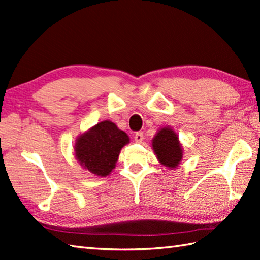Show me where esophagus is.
I'll return each instance as SVG.
<instances>
[{"instance_id":"1","label":"esophagus","mask_w":260,"mask_h":260,"mask_svg":"<svg viewBox=\"0 0 260 260\" xmlns=\"http://www.w3.org/2000/svg\"><path fill=\"white\" fill-rule=\"evenodd\" d=\"M134 140L136 143H142V141L144 140V135H143V132H137L134 136Z\"/></svg>"}]
</instances>
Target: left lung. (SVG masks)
<instances>
[{
	"instance_id": "8db88e82",
	"label": "left lung",
	"mask_w": 260,
	"mask_h": 260,
	"mask_svg": "<svg viewBox=\"0 0 260 260\" xmlns=\"http://www.w3.org/2000/svg\"><path fill=\"white\" fill-rule=\"evenodd\" d=\"M152 146L158 162L171 170L178 167L183 157L179 137L170 127H164L157 132L152 141Z\"/></svg>"
}]
</instances>
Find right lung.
Returning a JSON list of instances; mask_svg holds the SVG:
<instances>
[{
    "label": "right lung",
    "mask_w": 260,
    "mask_h": 260,
    "mask_svg": "<svg viewBox=\"0 0 260 260\" xmlns=\"http://www.w3.org/2000/svg\"><path fill=\"white\" fill-rule=\"evenodd\" d=\"M129 143L125 132L113 121L104 120L77 139L75 155L92 174L107 176L115 168L120 150Z\"/></svg>",
    "instance_id": "right-lung-1"
}]
</instances>
